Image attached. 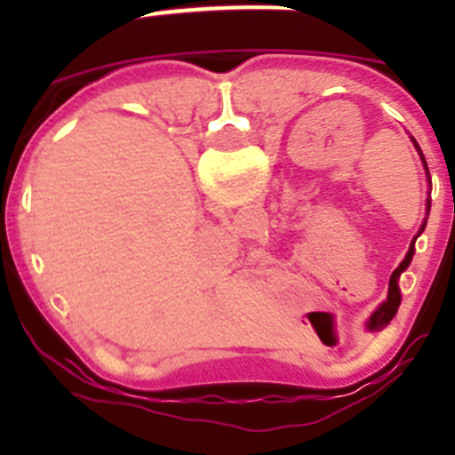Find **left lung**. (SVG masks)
Masks as SVG:
<instances>
[{
    "label": "left lung",
    "instance_id": "obj_1",
    "mask_svg": "<svg viewBox=\"0 0 455 455\" xmlns=\"http://www.w3.org/2000/svg\"><path fill=\"white\" fill-rule=\"evenodd\" d=\"M412 143H415L417 152H419V156H421V162H424V155H421V150H419V146H417V140H415V139H412ZM424 166H426V162H424ZM426 172H428V168H426ZM428 180H431V178H428ZM426 204H428V207H426V209H431V200H426ZM424 228H426V220H424V225H421L419 235H421V232H424ZM419 235H417V236H419ZM417 236H415V239H412V243H410L408 255H405L403 262L399 264V268H394L392 277H389L387 300H385V303L380 305V307H378L376 312H373V315H371V319H369V323H367V325H369V331H380V328H383V325H387L389 321H392V316L396 315V309H399V305H401L399 275L405 271V268L410 267V262H412V255H415V241H417Z\"/></svg>",
    "mask_w": 455,
    "mask_h": 455
}]
</instances>
